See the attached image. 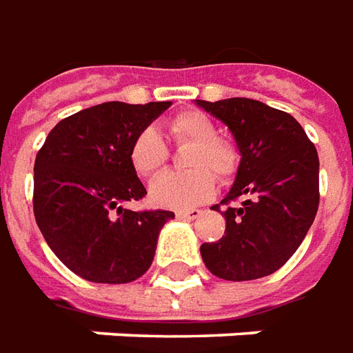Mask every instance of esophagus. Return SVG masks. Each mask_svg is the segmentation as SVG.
Returning <instances> with one entry per match:
<instances>
[{"mask_svg": "<svg viewBox=\"0 0 353 353\" xmlns=\"http://www.w3.org/2000/svg\"><path fill=\"white\" fill-rule=\"evenodd\" d=\"M201 209H186V211H179L176 213V217H181V219H190V221H194V219H198L201 217Z\"/></svg>", "mask_w": 353, "mask_h": 353, "instance_id": "1", "label": "esophagus"}]
</instances>
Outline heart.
<instances>
[{
  "mask_svg": "<svg viewBox=\"0 0 353 353\" xmlns=\"http://www.w3.org/2000/svg\"><path fill=\"white\" fill-rule=\"evenodd\" d=\"M167 136L176 145H190L184 157L188 171L165 172L150 186L153 203L169 209H188L205 201L215 190L216 174L228 182L238 171L236 145L219 138L217 126L200 111H184L165 123ZM130 163L140 176H153L169 159V148L153 128H142L130 144Z\"/></svg>",
  "mask_w": 353,
  "mask_h": 353,
  "instance_id": "1",
  "label": "heart"
}]
</instances>
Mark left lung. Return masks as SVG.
Masks as SVG:
<instances>
[{
  "label": "left lung",
  "instance_id": "1",
  "mask_svg": "<svg viewBox=\"0 0 353 353\" xmlns=\"http://www.w3.org/2000/svg\"><path fill=\"white\" fill-rule=\"evenodd\" d=\"M196 103L228 126L242 155L225 196V236L201 259L225 281L273 274L300 248L319 208V155L292 115L248 98ZM244 197L242 204L230 201ZM211 209L219 211V205Z\"/></svg>",
  "mask_w": 353,
  "mask_h": 353
}]
</instances>
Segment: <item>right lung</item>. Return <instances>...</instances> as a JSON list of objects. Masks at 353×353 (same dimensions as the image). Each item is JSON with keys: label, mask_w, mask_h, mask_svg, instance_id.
<instances>
[{"label": "right lung", "mask_w": 353, "mask_h": 353, "mask_svg": "<svg viewBox=\"0 0 353 353\" xmlns=\"http://www.w3.org/2000/svg\"><path fill=\"white\" fill-rule=\"evenodd\" d=\"M171 101H107L51 128L34 163V217L51 248L90 283H132L150 269L159 230L172 211H132L145 188L130 144Z\"/></svg>", "instance_id": "add662e5"}]
</instances>
